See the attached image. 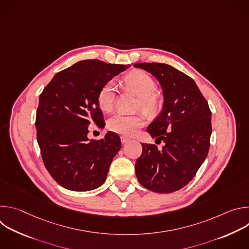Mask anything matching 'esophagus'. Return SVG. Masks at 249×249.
Segmentation results:
<instances>
[{"mask_svg":"<svg viewBox=\"0 0 249 249\" xmlns=\"http://www.w3.org/2000/svg\"><path fill=\"white\" fill-rule=\"evenodd\" d=\"M121 143L124 145V144H127L128 142H130V139L129 138H127V137H125V136H121Z\"/></svg>","mask_w":249,"mask_h":249,"instance_id":"1","label":"esophagus"}]
</instances>
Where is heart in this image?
Listing matches in <instances>:
<instances>
[{
    "label": "heart",
    "mask_w": 249,
    "mask_h": 249,
    "mask_svg": "<svg viewBox=\"0 0 249 249\" xmlns=\"http://www.w3.org/2000/svg\"><path fill=\"white\" fill-rule=\"evenodd\" d=\"M126 85L139 96L138 107L148 113H154L159 107L157 98V84L155 80L143 71H134L125 78ZM116 98V85L113 81L104 84L97 93V103L104 111L112 109ZM145 120L141 115H127L116 113L107 121L110 131L123 135L133 136L140 127L144 125Z\"/></svg>",
    "instance_id": "b5f03b06"
}]
</instances>
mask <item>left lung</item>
<instances>
[{
  "label": "left lung",
  "mask_w": 249,
  "mask_h": 249,
  "mask_svg": "<svg viewBox=\"0 0 249 249\" xmlns=\"http://www.w3.org/2000/svg\"><path fill=\"white\" fill-rule=\"evenodd\" d=\"M160 83L162 110L147 128L156 145L142 144L135 170L139 182L158 193H171L187 185L204 162L212 134L211 110L196 83L175 68L161 63H138Z\"/></svg>",
  "instance_id": "obj_1"
}]
</instances>
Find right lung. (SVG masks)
I'll return each mask as SVG.
<instances>
[{
  "mask_svg": "<svg viewBox=\"0 0 249 249\" xmlns=\"http://www.w3.org/2000/svg\"><path fill=\"white\" fill-rule=\"evenodd\" d=\"M129 67L80 61L57 73L40 94L37 142L46 169L62 187L82 192L104 183L121 141L110 131L103 139L89 140V125L103 121L97 103L100 88Z\"/></svg>",
  "mask_w": 249,
  "mask_h": 249,
  "instance_id": "right-lung-1",
  "label": "right lung"
}]
</instances>
